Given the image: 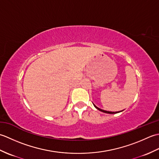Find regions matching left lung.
I'll return each instance as SVG.
<instances>
[{
    "label": "left lung",
    "instance_id": "1",
    "mask_svg": "<svg viewBox=\"0 0 159 159\" xmlns=\"http://www.w3.org/2000/svg\"><path fill=\"white\" fill-rule=\"evenodd\" d=\"M93 106L95 107L96 109H98V110H99V111H102V112H103V113H109V114H115V113H120V112H121V111H117V112H111V111H104V110H102V109H100V108H98V107H97L95 104H93Z\"/></svg>",
    "mask_w": 159,
    "mask_h": 159
}]
</instances>
